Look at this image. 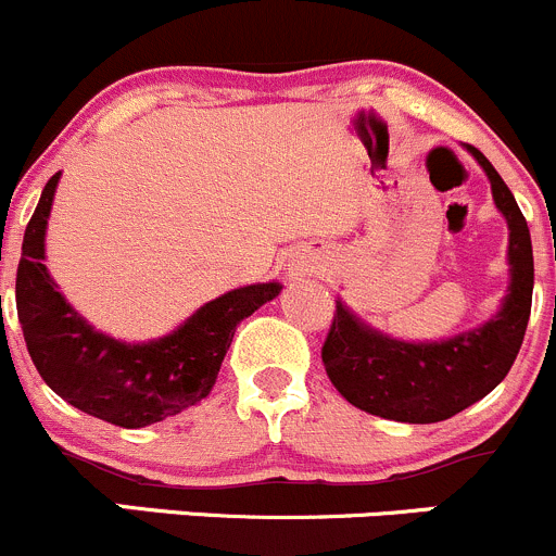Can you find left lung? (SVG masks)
Here are the masks:
<instances>
[{
  "label": "left lung",
  "mask_w": 556,
  "mask_h": 556,
  "mask_svg": "<svg viewBox=\"0 0 556 556\" xmlns=\"http://www.w3.org/2000/svg\"><path fill=\"white\" fill-rule=\"evenodd\" d=\"M508 222L510 283L497 316L441 343H405L367 327L338 300L321 359L340 394L372 416L408 425L452 419L486 397L514 365L532 307V243L514 194L478 148L467 146Z\"/></svg>",
  "instance_id": "left-lung-1"
}]
</instances>
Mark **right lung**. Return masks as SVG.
I'll list each match as a JSON object with an SVG mask.
<instances>
[{
  "label": "right lung",
  "mask_w": 556,
  "mask_h": 556,
  "mask_svg": "<svg viewBox=\"0 0 556 556\" xmlns=\"http://www.w3.org/2000/svg\"><path fill=\"white\" fill-rule=\"evenodd\" d=\"M59 175L48 180L29 218L15 276L18 321L42 381L84 414L126 430L156 425L205 400L238 324L278 296L280 283L227 291L151 343H121L97 332L73 311L42 265Z\"/></svg>",
  "instance_id": "1"
}]
</instances>
